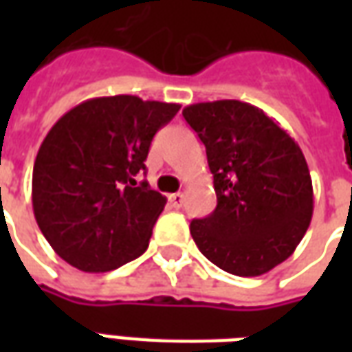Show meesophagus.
<instances>
[{"label":"esophagus","mask_w":352,"mask_h":352,"mask_svg":"<svg viewBox=\"0 0 352 352\" xmlns=\"http://www.w3.org/2000/svg\"><path fill=\"white\" fill-rule=\"evenodd\" d=\"M169 204H171V207H175V209L183 207V204H184L183 192H175V194H171V196H169Z\"/></svg>","instance_id":"obj_1"}]
</instances>
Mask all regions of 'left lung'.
I'll list each match as a JSON object with an SVG mask.
<instances>
[{
  "instance_id": "obj_1",
  "label": "left lung",
  "mask_w": 352,
  "mask_h": 352,
  "mask_svg": "<svg viewBox=\"0 0 352 352\" xmlns=\"http://www.w3.org/2000/svg\"><path fill=\"white\" fill-rule=\"evenodd\" d=\"M183 116L206 145L217 207L190 222L207 260L239 277L264 275L296 251L313 214L302 148L264 111L239 100L194 103Z\"/></svg>"
}]
</instances>
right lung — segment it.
Here are the masks:
<instances>
[{
    "label": "right lung",
    "instance_id": "right-lung-1",
    "mask_svg": "<svg viewBox=\"0 0 352 352\" xmlns=\"http://www.w3.org/2000/svg\"><path fill=\"white\" fill-rule=\"evenodd\" d=\"M179 109L128 94L92 98L50 128L34 164L32 204L60 258L103 273L146 251L166 198L135 175L154 133Z\"/></svg>",
    "mask_w": 352,
    "mask_h": 352
}]
</instances>
